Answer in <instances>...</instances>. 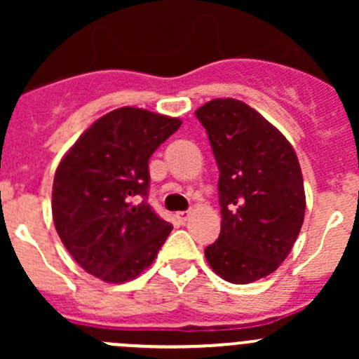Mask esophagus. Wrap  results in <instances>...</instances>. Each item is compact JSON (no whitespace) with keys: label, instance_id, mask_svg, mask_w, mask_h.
<instances>
[{"label":"esophagus","instance_id":"1","mask_svg":"<svg viewBox=\"0 0 359 359\" xmlns=\"http://www.w3.org/2000/svg\"><path fill=\"white\" fill-rule=\"evenodd\" d=\"M187 217H189V212H177V213H175V219L179 220V222H182V224L186 222Z\"/></svg>","mask_w":359,"mask_h":359}]
</instances>
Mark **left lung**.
Masks as SVG:
<instances>
[{
  "label": "left lung",
  "mask_w": 359,
  "mask_h": 359,
  "mask_svg": "<svg viewBox=\"0 0 359 359\" xmlns=\"http://www.w3.org/2000/svg\"><path fill=\"white\" fill-rule=\"evenodd\" d=\"M219 166V240L205 248L222 280L247 285L274 273L304 222L299 159L283 133L245 102L215 99L196 111Z\"/></svg>",
  "instance_id": "obj_1"
}]
</instances>
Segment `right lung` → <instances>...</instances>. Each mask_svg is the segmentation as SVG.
<instances>
[{"label": "right lung", "mask_w": 359, "mask_h": 359, "mask_svg": "<svg viewBox=\"0 0 359 359\" xmlns=\"http://www.w3.org/2000/svg\"><path fill=\"white\" fill-rule=\"evenodd\" d=\"M180 125L119 107L97 119L62 158L53 179V222L86 273L125 283L153 264L172 224L147 203L149 158Z\"/></svg>", "instance_id": "right-lung-1"}]
</instances>
